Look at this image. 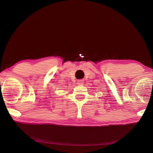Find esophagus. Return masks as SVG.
Listing matches in <instances>:
<instances>
[{"label":"esophagus","mask_w":153,"mask_h":153,"mask_svg":"<svg viewBox=\"0 0 153 153\" xmlns=\"http://www.w3.org/2000/svg\"><path fill=\"white\" fill-rule=\"evenodd\" d=\"M83 84H84V80H78L77 84H78V85H82Z\"/></svg>","instance_id":"1"}]
</instances>
